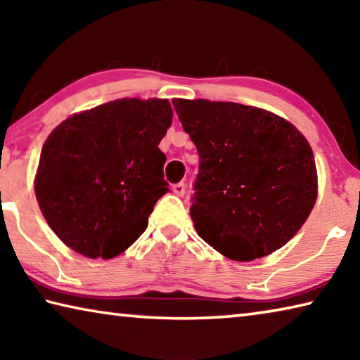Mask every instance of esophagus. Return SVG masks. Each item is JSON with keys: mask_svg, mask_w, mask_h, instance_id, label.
<instances>
[{"mask_svg": "<svg viewBox=\"0 0 360 360\" xmlns=\"http://www.w3.org/2000/svg\"><path fill=\"white\" fill-rule=\"evenodd\" d=\"M173 191H174L176 195H178V197H184V193H186V184H184V182H179V184H174Z\"/></svg>", "mask_w": 360, "mask_h": 360, "instance_id": "esophagus-1", "label": "esophagus"}]
</instances>
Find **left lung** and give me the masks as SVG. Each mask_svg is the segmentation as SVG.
<instances>
[{"label":"left lung","mask_w":360,"mask_h":360,"mask_svg":"<svg viewBox=\"0 0 360 360\" xmlns=\"http://www.w3.org/2000/svg\"><path fill=\"white\" fill-rule=\"evenodd\" d=\"M173 105L200 154L191 206L200 238L238 262L265 257L294 238L318 198L313 149L297 127L240 103Z\"/></svg>","instance_id":"obj_1"}]
</instances>
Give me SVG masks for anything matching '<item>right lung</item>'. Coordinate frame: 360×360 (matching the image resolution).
<instances>
[{
    "label": "right lung",
    "mask_w": 360,
    "mask_h": 360,
    "mask_svg": "<svg viewBox=\"0 0 360 360\" xmlns=\"http://www.w3.org/2000/svg\"><path fill=\"white\" fill-rule=\"evenodd\" d=\"M172 119L167 98H119L52 130L34 193L66 246L89 259H112L141 236L157 200L169 191L158 144Z\"/></svg>",
    "instance_id": "add662e5"
}]
</instances>
